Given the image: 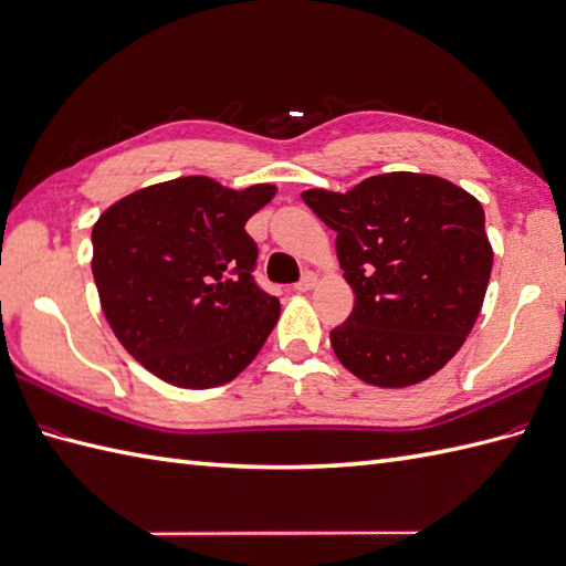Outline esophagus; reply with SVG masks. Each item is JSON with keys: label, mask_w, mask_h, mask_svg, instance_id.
I'll list each match as a JSON object with an SVG mask.
<instances>
[{"label": "esophagus", "mask_w": 566, "mask_h": 566, "mask_svg": "<svg viewBox=\"0 0 566 566\" xmlns=\"http://www.w3.org/2000/svg\"><path fill=\"white\" fill-rule=\"evenodd\" d=\"M315 284H318V277H315L313 272H306L304 277H301V282L294 284V289H296V292H311Z\"/></svg>", "instance_id": "34e87169"}]
</instances>
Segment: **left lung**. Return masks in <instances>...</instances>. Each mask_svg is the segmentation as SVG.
I'll return each mask as SVG.
<instances>
[{
	"label": "left lung",
	"instance_id": "1",
	"mask_svg": "<svg viewBox=\"0 0 566 566\" xmlns=\"http://www.w3.org/2000/svg\"><path fill=\"white\" fill-rule=\"evenodd\" d=\"M337 233L354 289L331 333L339 364L364 384L405 388L443 369L475 325L492 274L484 209L455 182L396 170L347 192H301Z\"/></svg>",
	"mask_w": 566,
	"mask_h": 566
}]
</instances>
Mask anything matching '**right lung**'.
I'll return each mask as SVG.
<instances>
[{
  "label": "right lung",
  "instance_id": "1",
  "mask_svg": "<svg viewBox=\"0 0 566 566\" xmlns=\"http://www.w3.org/2000/svg\"><path fill=\"white\" fill-rule=\"evenodd\" d=\"M277 188L233 190L207 176L156 182L94 223L91 270L101 308L144 369L178 388H217L251 364L280 318L253 282L245 221Z\"/></svg>",
  "mask_w": 566,
  "mask_h": 566
}]
</instances>
